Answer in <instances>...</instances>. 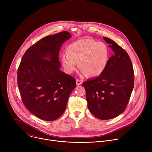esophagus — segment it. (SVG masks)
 I'll list each match as a JSON object with an SVG mask.
<instances>
[{"instance_id":"1","label":"esophagus","mask_w":152,"mask_h":152,"mask_svg":"<svg viewBox=\"0 0 152 152\" xmlns=\"http://www.w3.org/2000/svg\"><path fill=\"white\" fill-rule=\"evenodd\" d=\"M76 85H80L82 84V82L80 80H79L78 79H76Z\"/></svg>"}]
</instances>
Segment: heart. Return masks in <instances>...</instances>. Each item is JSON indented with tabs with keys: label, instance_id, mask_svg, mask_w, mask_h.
Masks as SVG:
<instances>
[{
	"label": "heart",
	"instance_id": "heart-1",
	"mask_svg": "<svg viewBox=\"0 0 152 152\" xmlns=\"http://www.w3.org/2000/svg\"><path fill=\"white\" fill-rule=\"evenodd\" d=\"M109 59V50L104 43L94 39H81L68 46L67 55L61 57L62 66L69 74L78 67L82 76H100L105 70Z\"/></svg>",
	"mask_w": 152,
	"mask_h": 152
}]
</instances>
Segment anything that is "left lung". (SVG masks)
Wrapping results in <instances>:
<instances>
[{
  "mask_svg": "<svg viewBox=\"0 0 152 152\" xmlns=\"http://www.w3.org/2000/svg\"><path fill=\"white\" fill-rule=\"evenodd\" d=\"M114 55L99 76L83 82L91 113L100 120L120 115L129 102L134 85L132 64L127 52L112 39L103 37Z\"/></svg>",
  "mask_w": 152,
  "mask_h": 152,
  "instance_id": "1",
  "label": "left lung"
}]
</instances>
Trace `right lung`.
I'll return each instance as SVG.
<instances>
[{"mask_svg": "<svg viewBox=\"0 0 152 152\" xmlns=\"http://www.w3.org/2000/svg\"><path fill=\"white\" fill-rule=\"evenodd\" d=\"M71 37L63 31L41 39L26 50L18 67L17 84L23 102L42 120L61 117L76 87L75 79L60 70L58 58L62 44Z\"/></svg>", "mask_w": 152, "mask_h": 152, "instance_id": "right-lung-1", "label": "right lung"}]
</instances>
